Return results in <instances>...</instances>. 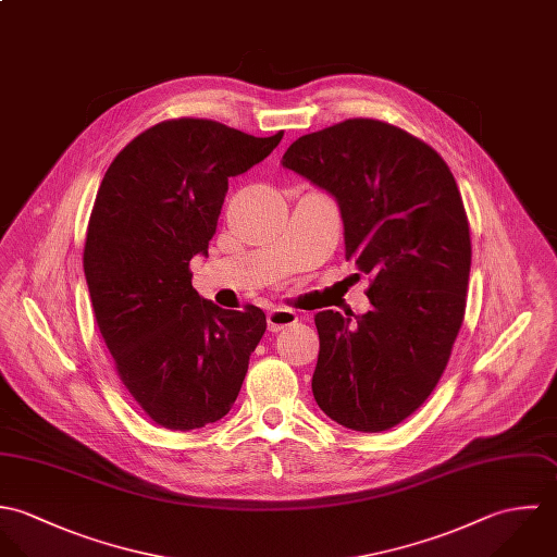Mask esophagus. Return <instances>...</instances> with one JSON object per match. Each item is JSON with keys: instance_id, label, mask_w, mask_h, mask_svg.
<instances>
[{"instance_id": "obj_1", "label": "esophagus", "mask_w": 557, "mask_h": 557, "mask_svg": "<svg viewBox=\"0 0 557 557\" xmlns=\"http://www.w3.org/2000/svg\"><path fill=\"white\" fill-rule=\"evenodd\" d=\"M299 321V317L293 312V310H288V308H273L271 312H269V317H267V323H269V332H282L284 327H290V325H295Z\"/></svg>"}]
</instances>
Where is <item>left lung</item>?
I'll return each mask as SVG.
<instances>
[{"mask_svg":"<svg viewBox=\"0 0 557 557\" xmlns=\"http://www.w3.org/2000/svg\"><path fill=\"white\" fill-rule=\"evenodd\" d=\"M282 165L334 198L346 260L372 277L366 314L314 319V398L346 429L387 431L431 396L462 325L471 240L460 191L429 144L368 117L299 137Z\"/></svg>","mask_w":557,"mask_h":557,"instance_id":"8db88e82","label":"left lung"}]
</instances>
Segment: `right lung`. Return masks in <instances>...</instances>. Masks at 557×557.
I'll list each match as a JSON object with an SVG mask.
<instances>
[{
	"label": "right lung",
	"mask_w": 557,
	"mask_h": 557,
	"mask_svg": "<svg viewBox=\"0 0 557 557\" xmlns=\"http://www.w3.org/2000/svg\"><path fill=\"white\" fill-rule=\"evenodd\" d=\"M282 135L168 120L126 144L103 176L86 282L120 381L159 426L191 431L222 420L264 335L260 308L223 310L200 297L189 262L209 256L227 178L267 159Z\"/></svg>",
	"instance_id": "right-lung-1"
}]
</instances>
